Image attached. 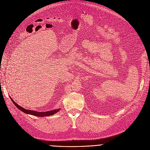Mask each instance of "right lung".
Listing matches in <instances>:
<instances>
[{"label":"right lung","mask_w":150,"mask_h":150,"mask_svg":"<svg viewBox=\"0 0 150 150\" xmlns=\"http://www.w3.org/2000/svg\"><path fill=\"white\" fill-rule=\"evenodd\" d=\"M11 100L12 101L13 103L15 105V106H16V108L18 109H19L21 111H22L23 112L26 113V114H29V115H31L33 116H38V117H44V116H49L50 115H53L55 113H56L57 112H58L60 110V109H55L53 110H50V111H47V112H37V111H34V110H27L22 107L20 106L19 105H18V104H16L12 99V98L10 97Z\"/></svg>","instance_id":"add662e5"}]
</instances>
